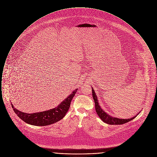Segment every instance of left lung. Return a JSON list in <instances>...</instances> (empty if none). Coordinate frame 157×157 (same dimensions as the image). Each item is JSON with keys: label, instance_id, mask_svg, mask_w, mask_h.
Returning <instances> with one entry per match:
<instances>
[{"label": "left lung", "instance_id": "8db88e82", "mask_svg": "<svg viewBox=\"0 0 157 157\" xmlns=\"http://www.w3.org/2000/svg\"><path fill=\"white\" fill-rule=\"evenodd\" d=\"M92 97L94 98V102H95V105L96 112L97 113L98 116L99 117V118L102 120V121H103L104 122L108 124H110V125H121V124H124L125 123H127L128 122L134 119L140 113L139 112L137 115H136L134 117H132L131 118H129V119H120V118H118L111 117L107 113L105 112L104 110H102V109L99 106V105L98 104L97 97L95 94V92L93 89V88H92Z\"/></svg>", "mask_w": 157, "mask_h": 157}]
</instances>
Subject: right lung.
Masks as SVG:
<instances>
[{
  "label": "right lung",
  "mask_w": 157,
  "mask_h": 157,
  "mask_svg": "<svg viewBox=\"0 0 157 157\" xmlns=\"http://www.w3.org/2000/svg\"><path fill=\"white\" fill-rule=\"evenodd\" d=\"M78 89L65 99L57 107L44 112L27 113L19 111L11 103L14 112L21 120L27 124L35 126H46L52 124L62 120L66 115L70 107L71 102Z\"/></svg>",
  "instance_id": "right-lung-1"
}]
</instances>
